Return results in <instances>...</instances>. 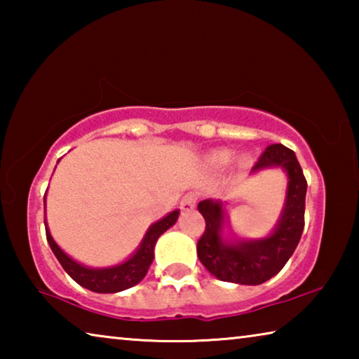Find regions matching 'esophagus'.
Listing matches in <instances>:
<instances>
[{"label":"esophagus","instance_id":"1","mask_svg":"<svg viewBox=\"0 0 359 359\" xmlns=\"http://www.w3.org/2000/svg\"><path fill=\"white\" fill-rule=\"evenodd\" d=\"M196 201H198V196L194 193H188L185 194L184 198H182L180 201V209L182 210H193L194 205H196Z\"/></svg>","mask_w":359,"mask_h":359}]
</instances>
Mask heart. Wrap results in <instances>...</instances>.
<instances>
[{
  "label": "heart",
  "mask_w": 359,
  "mask_h": 359,
  "mask_svg": "<svg viewBox=\"0 0 359 359\" xmlns=\"http://www.w3.org/2000/svg\"><path fill=\"white\" fill-rule=\"evenodd\" d=\"M229 161H231V154L226 150L215 151V154H212L208 158V163L212 168H224L229 165Z\"/></svg>",
  "instance_id": "obj_1"
}]
</instances>
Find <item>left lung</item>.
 <instances>
[{
  "instance_id": "left-lung-1",
  "label": "left lung",
  "mask_w": 359,
  "mask_h": 359,
  "mask_svg": "<svg viewBox=\"0 0 359 359\" xmlns=\"http://www.w3.org/2000/svg\"><path fill=\"white\" fill-rule=\"evenodd\" d=\"M266 168H282L288 175L287 196L277 226L263 239H223L226 223L223 203L204 199L198 204L205 220L204 234L199 238L198 258L218 280L259 285L282 271L299 244L304 229L307 180L293 150L282 144H272L259 156L252 172Z\"/></svg>"
}]
</instances>
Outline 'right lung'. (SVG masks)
Masks as SVG:
<instances>
[{
	"label": "right lung",
	"instance_id": "add662e5",
	"mask_svg": "<svg viewBox=\"0 0 359 359\" xmlns=\"http://www.w3.org/2000/svg\"><path fill=\"white\" fill-rule=\"evenodd\" d=\"M44 210H46V196H44ZM179 210H172L171 214H168L165 218L158 220L156 223L151 224L147 229L141 245L137 247L133 257H130L123 263L111 267H101V269H95V267L83 266L77 261L68 257L58 244L53 241L50 231H48L47 222L46 223V236L47 242L50 245L53 255H55L60 264L63 266V269L68 272V276L72 280L77 282L81 287L87 288L90 291H95V293H118V291L128 290L135 287L139 282L142 280L147 274L149 267L154 261V248L160 236L168 231L172 224L177 222L179 218Z\"/></svg>",
	"mask_w": 359,
	"mask_h": 359
}]
</instances>
